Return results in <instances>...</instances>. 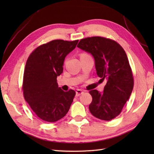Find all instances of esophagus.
Segmentation results:
<instances>
[{
  "label": "esophagus",
  "instance_id": "obj_1",
  "mask_svg": "<svg viewBox=\"0 0 154 154\" xmlns=\"http://www.w3.org/2000/svg\"><path fill=\"white\" fill-rule=\"evenodd\" d=\"M83 92H83V91L82 90H76V96H79L81 94H82Z\"/></svg>",
  "mask_w": 154,
  "mask_h": 154
}]
</instances>
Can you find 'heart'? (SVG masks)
I'll use <instances>...</instances> for the list:
<instances>
[{
  "label": "heart",
  "instance_id": "obj_1",
  "mask_svg": "<svg viewBox=\"0 0 154 154\" xmlns=\"http://www.w3.org/2000/svg\"><path fill=\"white\" fill-rule=\"evenodd\" d=\"M89 56V55H88V54H81V56Z\"/></svg>",
  "mask_w": 154,
  "mask_h": 154
}]
</instances>
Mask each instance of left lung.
<instances>
[{
    "label": "left lung",
    "mask_w": 154,
    "mask_h": 154,
    "mask_svg": "<svg viewBox=\"0 0 154 154\" xmlns=\"http://www.w3.org/2000/svg\"><path fill=\"white\" fill-rule=\"evenodd\" d=\"M77 48L92 54L96 74L106 80L103 93L90 91V113L98 119L111 120L120 114L133 89V75L126 52L116 41L102 36L82 38Z\"/></svg>",
    "instance_id": "left-lung-1"
}]
</instances>
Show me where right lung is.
I'll return each instance as SVG.
<instances>
[{
    "label": "right lung",
    "instance_id": "add662e5",
    "mask_svg": "<svg viewBox=\"0 0 154 154\" xmlns=\"http://www.w3.org/2000/svg\"><path fill=\"white\" fill-rule=\"evenodd\" d=\"M79 40H53L36 48L26 64L22 90L25 100L38 118L54 122L66 116L75 92L58 88L57 77L63 72L64 60Z\"/></svg>",
    "mask_w": 154,
    "mask_h": 154
}]
</instances>
